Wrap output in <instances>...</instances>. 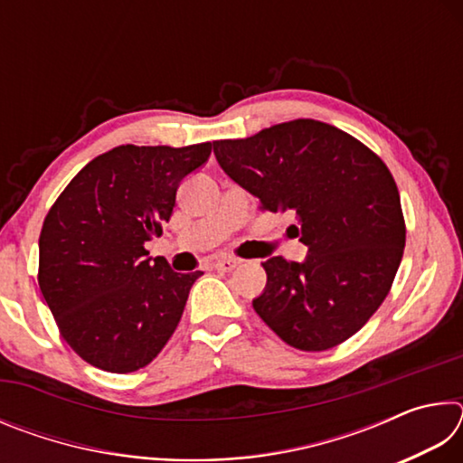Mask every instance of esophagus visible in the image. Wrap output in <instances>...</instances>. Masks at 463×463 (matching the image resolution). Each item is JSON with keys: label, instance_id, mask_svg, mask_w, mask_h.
<instances>
[{"label": "esophagus", "instance_id": "34e87169", "mask_svg": "<svg viewBox=\"0 0 463 463\" xmlns=\"http://www.w3.org/2000/svg\"><path fill=\"white\" fill-rule=\"evenodd\" d=\"M241 261L239 260H232V257H222V260H216L214 261V268L218 271H232L234 268H237Z\"/></svg>", "mask_w": 463, "mask_h": 463}]
</instances>
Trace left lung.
<instances>
[{
    "label": "left lung",
    "mask_w": 463,
    "mask_h": 463,
    "mask_svg": "<svg viewBox=\"0 0 463 463\" xmlns=\"http://www.w3.org/2000/svg\"><path fill=\"white\" fill-rule=\"evenodd\" d=\"M218 165L269 213L296 214L302 261L269 257L253 308L279 339L325 351L362 328L388 296L404 250L394 177L378 155L331 124L298 118L214 140Z\"/></svg>",
    "instance_id": "obj_1"
}]
</instances>
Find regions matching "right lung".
<instances>
[{
	"mask_svg": "<svg viewBox=\"0 0 463 463\" xmlns=\"http://www.w3.org/2000/svg\"><path fill=\"white\" fill-rule=\"evenodd\" d=\"M213 143L120 145L90 161L44 218L38 286L62 339L114 373L153 362L174 335L202 271L177 273L145 242L161 234L184 179Z\"/></svg>",
	"mask_w": 463,
	"mask_h": 463,
	"instance_id": "obj_1",
	"label": "right lung"
}]
</instances>
